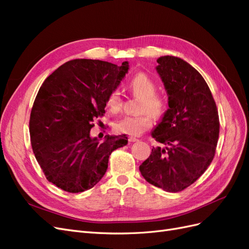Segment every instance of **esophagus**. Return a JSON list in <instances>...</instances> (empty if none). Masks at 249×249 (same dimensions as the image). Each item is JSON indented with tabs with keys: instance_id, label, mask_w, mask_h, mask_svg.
<instances>
[{
	"instance_id": "1",
	"label": "esophagus",
	"mask_w": 249,
	"mask_h": 249,
	"mask_svg": "<svg viewBox=\"0 0 249 249\" xmlns=\"http://www.w3.org/2000/svg\"><path fill=\"white\" fill-rule=\"evenodd\" d=\"M129 141L130 142H136V141H138V139L135 138V137H129Z\"/></svg>"
}]
</instances>
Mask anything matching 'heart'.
I'll return each mask as SVG.
<instances>
[{"instance_id": "obj_1", "label": "heart", "mask_w": 249, "mask_h": 249, "mask_svg": "<svg viewBox=\"0 0 249 249\" xmlns=\"http://www.w3.org/2000/svg\"><path fill=\"white\" fill-rule=\"evenodd\" d=\"M130 88L133 93L141 97L138 111L148 109L155 116H160L165 111V102L161 96L156 93V85L154 81L145 73H137L130 82ZM107 108L112 112H117L122 108V96L118 90H113L107 99ZM153 116L147 111L135 116H124L120 118L114 124L116 133L139 136L143 132L153 125Z\"/></svg>"}]
</instances>
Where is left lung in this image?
<instances>
[{"instance_id":"obj_1","label":"left lung","mask_w":249,"mask_h":249,"mask_svg":"<svg viewBox=\"0 0 249 249\" xmlns=\"http://www.w3.org/2000/svg\"><path fill=\"white\" fill-rule=\"evenodd\" d=\"M156 71L168 95V109L152 131L157 146L139 170L146 182L167 192H178L207 170L219 137V116L201 74L175 56L157 59Z\"/></svg>"}]
</instances>
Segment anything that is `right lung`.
I'll return each instance as SVG.
<instances>
[{
  "mask_svg": "<svg viewBox=\"0 0 249 249\" xmlns=\"http://www.w3.org/2000/svg\"><path fill=\"white\" fill-rule=\"evenodd\" d=\"M127 70V61L118 66L74 59L42 83L30 115V137L44 175L60 189L79 193L92 188L107 171L113 150L126 145L124 134L100 142L90 130Z\"/></svg>",
  "mask_w": 249,
  "mask_h": 249,
  "instance_id": "obj_1",
  "label": "right lung"
}]
</instances>
